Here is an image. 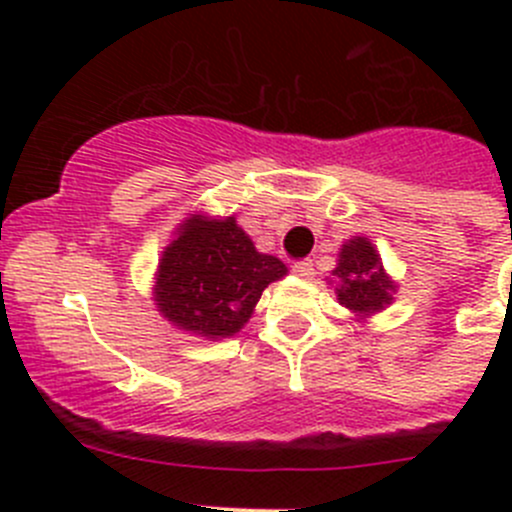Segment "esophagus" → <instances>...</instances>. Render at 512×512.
I'll list each match as a JSON object with an SVG mask.
<instances>
[{
    "label": "esophagus",
    "instance_id": "esophagus-1",
    "mask_svg": "<svg viewBox=\"0 0 512 512\" xmlns=\"http://www.w3.org/2000/svg\"><path fill=\"white\" fill-rule=\"evenodd\" d=\"M292 270H294V275H297V277H304V280H309V277L314 275V265H312V260L294 262Z\"/></svg>",
    "mask_w": 512,
    "mask_h": 512
}]
</instances>
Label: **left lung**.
Instances as JSON below:
<instances>
[{"label": "left lung", "mask_w": 512, "mask_h": 512, "mask_svg": "<svg viewBox=\"0 0 512 512\" xmlns=\"http://www.w3.org/2000/svg\"><path fill=\"white\" fill-rule=\"evenodd\" d=\"M332 275L337 280L339 304L359 319L381 312L394 299L396 285L384 272L379 252L366 237H352L344 242Z\"/></svg>", "instance_id": "8db88e82"}]
</instances>
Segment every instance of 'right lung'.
Instances as JSON below:
<instances>
[{"label": "right lung", "instance_id": "1", "mask_svg": "<svg viewBox=\"0 0 512 512\" xmlns=\"http://www.w3.org/2000/svg\"><path fill=\"white\" fill-rule=\"evenodd\" d=\"M285 275L287 267L257 252L235 218L193 215L160 257L153 297L173 327L225 339L245 327L265 287Z\"/></svg>", "mask_w": 512, "mask_h": 512}]
</instances>
